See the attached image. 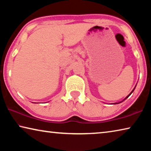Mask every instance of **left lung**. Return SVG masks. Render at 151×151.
Instances as JSON below:
<instances>
[{"instance_id":"left-lung-1","label":"left lung","mask_w":151,"mask_h":151,"mask_svg":"<svg viewBox=\"0 0 151 151\" xmlns=\"http://www.w3.org/2000/svg\"><path fill=\"white\" fill-rule=\"evenodd\" d=\"M133 91H134V90H133ZM133 91H132V92H131V93H132V92H133ZM130 94H129V96H127V98H128V97H129V96H130ZM127 98H126V99H127Z\"/></svg>"}]
</instances>
